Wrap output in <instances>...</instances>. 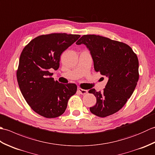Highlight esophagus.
<instances>
[{
	"label": "esophagus",
	"mask_w": 155,
	"mask_h": 155,
	"mask_svg": "<svg viewBox=\"0 0 155 155\" xmlns=\"http://www.w3.org/2000/svg\"><path fill=\"white\" fill-rule=\"evenodd\" d=\"M78 93L81 94H85L88 93V91L87 90H84V89H82L81 88H78Z\"/></svg>",
	"instance_id": "esophagus-1"
}]
</instances>
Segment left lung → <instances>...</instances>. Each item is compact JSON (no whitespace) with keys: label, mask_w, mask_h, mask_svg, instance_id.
Listing matches in <instances>:
<instances>
[{"label":"left lung","mask_w":155,"mask_h":155,"mask_svg":"<svg viewBox=\"0 0 155 155\" xmlns=\"http://www.w3.org/2000/svg\"><path fill=\"white\" fill-rule=\"evenodd\" d=\"M76 44L87 46L95 71L108 78L103 92H97L94 88L88 91L97 98L91 112L99 117L117 113L131 97L139 81L137 54L127 44L99 35H83Z\"/></svg>","instance_id":"1"}]
</instances>
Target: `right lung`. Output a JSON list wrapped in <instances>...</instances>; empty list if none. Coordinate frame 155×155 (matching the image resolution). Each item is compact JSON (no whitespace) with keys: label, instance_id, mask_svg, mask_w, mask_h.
Returning a JSON list of instances; mask_svg holds the SVG:
<instances>
[{"label":"right lung","instance_id":"right-lung-1","mask_svg":"<svg viewBox=\"0 0 155 155\" xmlns=\"http://www.w3.org/2000/svg\"><path fill=\"white\" fill-rule=\"evenodd\" d=\"M80 37L66 33L43 35L23 48L16 71L18 84L28 104L42 117L61 116L68 99L77 92L75 84L59 83L51 71L59 68L61 54Z\"/></svg>","mask_w":155,"mask_h":155}]
</instances>
